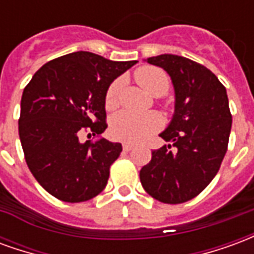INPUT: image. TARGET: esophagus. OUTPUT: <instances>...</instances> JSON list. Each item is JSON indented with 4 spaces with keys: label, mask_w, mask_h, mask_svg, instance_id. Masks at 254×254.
<instances>
[{
    "label": "esophagus",
    "mask_w": 254,
    "mask_h": 254,
    "mask_svg": "<svg viewBox=\"0 0 254 254\" xmlns=\"http://www.w3.org/2000/svg\"><path fill=\"white\" fill-rule=\"evenodd\" d=\"M122 148H124V151H127V152H129V151H132V149H133V145H132V144L124 143V144H122Z\"/></svg>",
    "instance_id": "obj_1"
}]
</instances>
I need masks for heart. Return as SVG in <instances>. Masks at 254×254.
I'll use <instances>...</instances> for the list:
<instances>
[{
    "instance_id": "heart-1",
    "label": "heart",
    "mask_w": 254,
    "mask_h": 254,
    "mask_svg": "<svg viewBox=\"0 0 254 254\" xmlns=\"http://www.w3.org/2000/svg\"><path fill=\"white\" fill-rule=\"evenodd\" d=\"M137 84L154 96H162L169 91L170 78L167 73L156 66H141L134 72ZM121 81L116 80L109 85L106 92L105 105L107 110H114L120 105ZM162 127V118L158 113L134 114L121 111L111 118L110 133L113 137L125 143H143Z\"/></svg>"
}]
</instances>
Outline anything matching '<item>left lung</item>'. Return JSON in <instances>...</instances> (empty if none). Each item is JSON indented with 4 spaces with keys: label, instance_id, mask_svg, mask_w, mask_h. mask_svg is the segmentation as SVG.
Listing matches in <instances>:
<instances>
[{
    "label": "left lung",
    "instance_id": "left-lung-1",
    "mask_svg": "<svg viewBox=\"0 0 254 254\" xmlns=\"http://www.w3.org/2000/svg\"><path fill=\"white\" fill-rule=\"evenodd\" d=\"M147 63L165 69L176 89V113L160 137L173 143L152 151L140 170L141 185L156 200L181 204L200 194L220 169L231 130L224 85L209 69L173 54Z\"/></svg>",
    "mask_w": 254,
    "mask_h": 254
}]
</instances>
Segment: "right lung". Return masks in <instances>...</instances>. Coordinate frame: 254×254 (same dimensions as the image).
<instances>
[{"label":"right lung","instance_id":"obj_1","mask_svg":"<svg viewBox=\"0 0 254 254\" xmlns=\"http://www.w3.org/2000/svg\"><path fill=\"white\" fill-rule=\"evenodd\" d=\"M136 63L70 53L45 64L25 85L19 118L25 162L58 200L87 201L107 185L122 145L102 137L80 143V134L105 132L107 88Z\"/></svg>","mask_w":254,"mask_h":254}]
</instances>
